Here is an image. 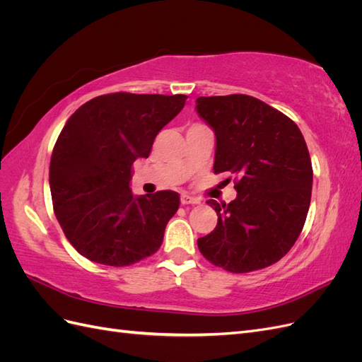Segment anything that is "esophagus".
<instances>
[{"mask_svg":"<svg viewBox=\"0 0 362 362\" xmlns=\"http://www.w3.org/2000/svg\"><path fill=\"white\" fill-rule=\"evenodd\" d=\"M181 204L182 205L199 204V199H196V198H193V196H189V194H181Z\"/></svg>","mask_w":362,"mask_h":362,"instance_id":"obj_1","label":"esophagus"}]
</instances>
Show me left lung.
<instances>
[{
    "instance_id": "1",
    "label": "left lung",
    "mask_w": 362,
    "mask_h": 362,
    "mask_svg": "<svg viewBox=\"0 0 362 362\" xmlns=\"http://www.w3.org/2000/svg\"><path fill=\"white\" fill-rule=\"evenodd\" d=\"M196 110L214 129V173L234 175L237 190L229 204L206 202L217 225L198 238L201 254L231 273L275 264L300 235L311 202L313 166L299 127L249 95L199 96Z\"/></svg>"
}]
</instances>
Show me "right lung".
Listing matches in <instances>:
<instances>
[{"instance_id":"obj_1","label":"right lung","mask_w":362,"mask_h":362,"mask_svg":"<svg viewBox=\"0 0 362 362\" xmlns=\"http://www.w3.org/2000/svg\"><path fill=\"white\" fill-rule=\"evenodd\" d=\"M185 95L116 92L96 96L68 119L54 145L49 189L54 214L80 255L125 267L160 249L180 194L133 196L137 158L185 104Z\"/></svg>"}]
</instances>
